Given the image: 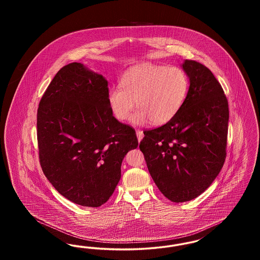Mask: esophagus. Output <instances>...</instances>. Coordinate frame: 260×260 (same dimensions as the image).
I'll use <instances>...</instances> for the list:
<instances>
[{"label":"esophagus","mask_w":260,"mask_h":260,"mask_svg":"<svg viewBox=\"0 0 260 260\" xmlns=\"http://www.w3.org/2000/svg\"><path fill=\"white\" fill-rule=\"evenodd\" d=\"M136 136H137V139H138V141H140L142 138H143V136H144V135H143V132L142 131H136Z\"/></svg>","instance_id":"34e87169"}]
</instances>
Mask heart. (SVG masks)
<instances>
[{"instance_id":"1","label":"heart","mask_w":260,"mask_h":260,"mask_svg":"<svg viewBox=\"0 0 260 260\" xmlns=\"http://www.w3.org/2000/svg\"><path fill=\"white\" fill-rule=\"evenodd\" d=\"M189 88L185 72L175 66L142 64L124 73L120 86L110 88L108 103L112 114L119 121H125L135 106L138 110L132 122L153 124L171 121L182 106Z\"/></svg>"}]
</instances>
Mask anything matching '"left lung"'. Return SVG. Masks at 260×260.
Masks as SVG:
<instances>
[{"label": "left lung", "instance_id": "1", "mask_svg": "<svg viewBox=\"0 0 260 260\" xmlns=\"http://www.w3.org/2000/svg\"><path fill=\"white\" fill-rule=\"evenodd\" d=\"M182 68L190 86L180 109L167 124L144 131L139 148L166 198L182 203L205 192L226 158L229 108L222 87L205 65Z\"/></svg>", "mask_w": 260, "mask_h": 260}]
</instances>
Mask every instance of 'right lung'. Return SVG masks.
Returning <instances> with one entry per match:
<instances>
[{"label": "right lung", "instance_id": "add662e5", "mask_svg": "<svg viewBox=\"0 0 260 260\" xmlns=\"http://www.w3.org/2000/svg\"><path fill=\"white\" fill-rule=\"evenodd\" d=\"M108 82L82 63L65 65L40 101L37 113L42 170L63 197L98 208L111 197L136 131L120 123L108 103Z\"/></svg>", "mask_w": 260, "mask_h": 260}]
</instances>
